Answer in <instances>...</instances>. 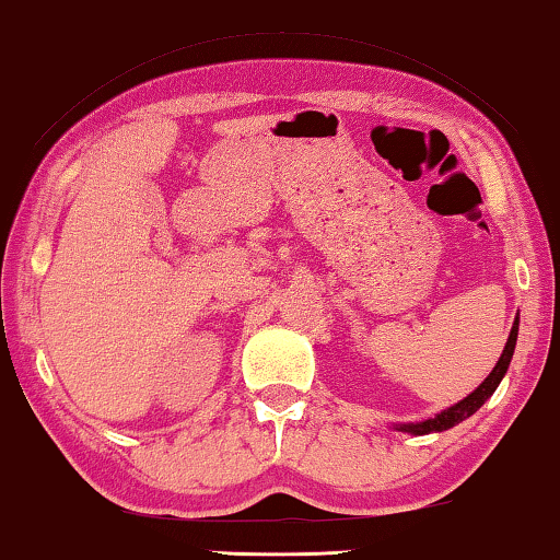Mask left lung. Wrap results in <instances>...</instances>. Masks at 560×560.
Here are the masks:
<instances>
[{
	"mask_svg": "<svg viewBox=\"0 0 560 560\" xmlns=\"http://www.w3.org/2000/svg\"><path fill=\"white\" fill-rule=\"evenodd\" d=\"M516 337H518V317L513 319V327H511V335L506 340V347H503V352L499 357L497 366H493L491 374L487 380H483L479 387H476L469 397H464L462 401H456L454 407H448L444 411H439L436 417L432 419H424V421H417V424H399L397 429L399 432H409V434H432V432H446V429H452L459 424V421L469 419L476 409H479L483 401H487L493 392H497V387L503 380V374H506L509 364H511V357H513V350H516Z\"/></svg>",
	"mask_w": 560,
	"mask_h": 560,
	"instance_id": "1",
	"label": "left lung"
}]
</instances>
